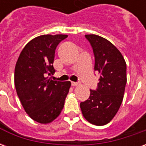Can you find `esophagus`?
<instances>
[{
    "mask_svg": "<svg viewBox=\"0 0 146 146\" xmlns=\"http://www.w3.org/2000/svg\"><path fill=\"white\" fill-rule=\"evenodd\" d=\"M80 85V84H78V83H76V82H72V86H73V87H76V86Z\"/></svg>",
    "mask_w": 146,
    "mask_h": 146,
    "instance_id": "obj_1",
    "label": "esophagus"
}]
</instances>
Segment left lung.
<instances>
[{
    "label": "left lung",
    "mask_w": 146,
    "mask_h": 146,
    "mask_svg": "<svg viewBox=\"0 0 146 146\" xmlns=\"http://www.w3.org/2000/svg\"><path fill=\"white\" fill-rule=\"evenodd\" d=\"M95 54V71L98 72V88L80 103L82 114L89 123L103 126L110 123L122 103L127 83V66L120 51L106 38L87 34Z\"/></svg>",
    "instance_id": "1"
}]
</instances>
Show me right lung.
<instances>
[{
	"label": "right lung",
	"instance_id": "right-lung-1",
	"mask_svg": "<svg viewBox=\"0 0 146 146\" xmlns=\"http://www.w3.org/2000/svg\"><path fill=\"white\" fill-rule=\"evenodd\" d=\"M67 35H41L24 47L15 68V85L23 107L31 119L50 123L59 116L70 91V81L48 79L55 72L54 53Z\"/></svg>",
	"mask_w": 146,
	"mask_h": 146
}]
</instances>
